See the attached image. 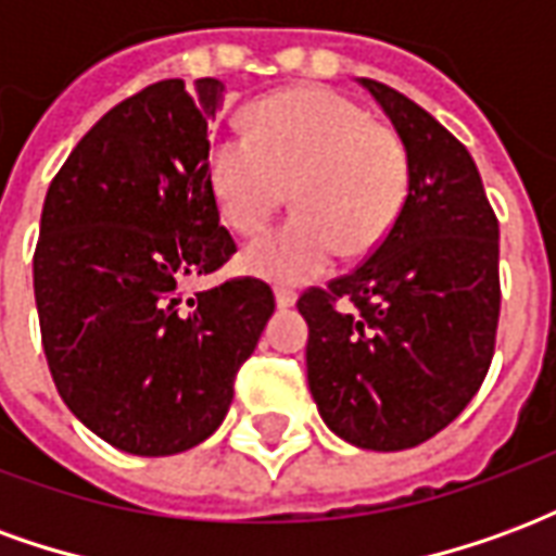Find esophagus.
<instances>
[{
  "mask_svg": "<svg viewBox=\"0 0 556 556\" xmlns=\"http://www.w3.org/2000/svg\"><path fill=\"white\" fill-rule=\"evenodd\" d=\"M274 298H277V306H282V309L298 301V294L291 289H274Z\"/></svg>",
  "mask_w": 556,
  "mask_h": 556,
  "instance_id": "obj_1",
  "label": "esophagus"
}]
</instances>
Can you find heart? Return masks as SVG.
<instances>
[{"instance_id":"1","label":"heart","mask_w":556,"mask_h":556,"mask_svg":"<svg viewBox=\"0 0 556 556\" xmlns=\"http://www.w3.org/2000/svg\"><path fill=\"white\" fill-rule=\"evenodd\" d=\"M205 172L219 217L241 238L265 231L291 190L298 214L243 253L250 274L274 282L318 277L339 250H375L393 229L410 181L405 142L321 86L255 101L247 137L214 139Z\"/></svg>"}]
</instances>
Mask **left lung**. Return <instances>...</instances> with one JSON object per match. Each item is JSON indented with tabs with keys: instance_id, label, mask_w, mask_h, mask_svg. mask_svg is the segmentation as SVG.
Instances as JSON below:
<instances>
[{
	"instance_id": "obj_1",
	"label": "left lung",
	"mask_w": 556,
	"mask_h": 556,
	"mask_svg": "<svg viewBox=\"0 0 556 556\" xmlns=\"http://www.w3.org/2000/svg\"><path fill=\"white\" fill-rule=\"evenodd\" d=\"M405 142L410 181L384 241L306 289V375L339 438L393 453L446 429L489 375L501 318L497 217L477 163L419 103L361 79Z\"/></svg>"
}]
</instances>
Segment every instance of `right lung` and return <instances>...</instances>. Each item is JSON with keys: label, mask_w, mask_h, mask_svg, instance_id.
Masks as SVG:
<instances>
[{"label": "right lung", "mask_w": 556, "mask_h": 556, "mask_svg": "<svg viewBox=\"0 0 556 556\" xmlns=\"http://www.w3.org/2000/svg\"><path fill=\"white\" fill-rule=\"evenodd\" d=\"M226 86L160 79L113 106L55 172L35 243V303L59 396L134 455L214 434L274 313L255 277L184 294L238 253L207 187V118Z\"/></svg>", "instance_id": "1"}]
</instances>
